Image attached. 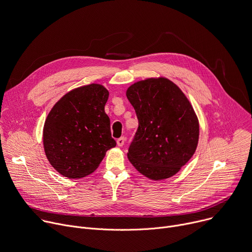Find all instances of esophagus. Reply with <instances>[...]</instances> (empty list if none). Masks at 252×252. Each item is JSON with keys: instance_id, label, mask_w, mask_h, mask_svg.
Listing matches in <instances>:
<instances>
[{"instance_id": "34e87169", "label": "esophagus", "mask_w": 252, "mask_h": 252, "mask_svg": "<svg viewBox=\"0 0 252 252\" xmlns=\"http://www.w3.org/2000/svg\"><path fill=\"white\" fill-rule=\"evenodd\" d=\"M125 142H126V138H125V136H122V138H120V139L117 140V144H118L119 147H123V146L125 145Z\"/></svg>"}]
</instances>
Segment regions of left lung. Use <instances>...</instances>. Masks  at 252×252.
<instances>
[{
  "instance_id": "1",
  "label": "left lung",
  "mask_w": 252,
  "mask_h": 252,
  "mask_svg": "<svg viewBox=\"0 0 252 252\" xmlns=\"http://www.w3.org/2000/svg\"><path fill=\"white\" fill-rule=\"evenodd\" d=\"M126 97L139 120L129 162L153 181L173 177L198 146L199 120L191 102L176 83L162 76L134 82Z\"/></svg>"
}]
</instances>
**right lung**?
<instances>
[{
	"label": "right lung",
	"mask_w": 252,
	"mask_h": 252,
	"mask_svg": "<svg viewBox=\"0 0 252 252\" xmlns=\"http://www.w3.org/2000/svg\"><path fill=\"white\" fill-rule=\"evenodd\" d=\"M108 90L98 83L68 91L51 108L43 127V147L62 176L80 179L94 173L117 145L104 111Z\"/></svg>",
	"instance_id": "right-lung-1"
}]
</instances>
